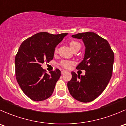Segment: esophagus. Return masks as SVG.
<instances>
[{"label":"esophagus","mask_w":126,"mask_h":126,"mask_svg":"<svg viewBox=\"0 0 126 126\" xmlns=\"http://www.w3.org/2000/svg\"><path fill=\"white\" fill-rule=\"evenodd\" d=\"M68 71H65V70H63L62 71V72H61V73H62V74H65L66 72H67Z\"/></svg>","instance_id":"obj_1"}]
</instances>
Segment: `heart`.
I'll return each instance as SVG.
<instances>
[{"label": "heart", "instance_id": "heart-1", "mask_svg": "<svg viewBox=\"0 0 126 126\" xmlns=\"http://www.w3.org/2000/svg\"><path fill=\"white\" fill-rule=\"evenodd\" d=\"M69 46H70L71 49H72L73 50H74L75 49L80 47V44L79 43H78V42L75 41H71L70 43H69ZM57 52V49H55V52ZM72 63H72V62H71V61L63 60L61 62L60 64L62 66L64 67V68H69V67L72 65Z\"/></svg>", "mask_w": 126, "mask_h": 126}]
</instances>
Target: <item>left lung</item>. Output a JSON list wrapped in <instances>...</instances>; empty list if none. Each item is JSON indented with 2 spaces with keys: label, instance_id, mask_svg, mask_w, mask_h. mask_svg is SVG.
<instances>
[{
  "label": "left lung",
  "instance_id": "left-lung-1",
  "mask_svg": "<svg viewBox=\"0 0 126 126\" xmlns=\"http://www.w3.org/2000/svg\"><path fill=\"white\" fill-rule=\"evenodd\" d=\"M72 38L82 39L85 46L83 60L76 69L85 70V76L72 72L68 82L71 95L77 101L89 102L104 91L111 77L114 53L106 39L93 32L78 33Z\"/></svg>",
  "mask_w": 126,
  "mask_h": 126
}]
</instances>
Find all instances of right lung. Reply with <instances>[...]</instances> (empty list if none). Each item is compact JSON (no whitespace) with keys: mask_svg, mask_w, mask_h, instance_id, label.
I'll list each match as a JSON object with an SVG mask.
<instances>
[{"mask_svg":"<svg viewBox=\"0 0 126 126\" xmlns=\"http://www.w3.org/2000/svg\"><path fill=\"white\" fill-rule=\"evenodd\" d=\"M67 35L40 32L26 39L20 46L15 57V74L21 88L30 99L42 101L52 94L61 72L56 69L48 74L41 64L54 58L56 46Z\"/></svg>","mask_w":126,"mask_h":126,"instance_id":"add662e5","label":"right lung"}]
</instances>
